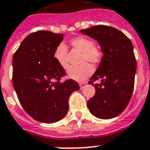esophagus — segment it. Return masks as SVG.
<instances>
[{
    "label": "esophagus",
    "mask_w": 150,
    "mask_h": 150,
    "mask_svg": "<svg viewBox=\"0 0 150 150\" xmlns=\"http://www.w3.org/2000/svg\"><path fill=\"white\" fill-rule=\"evenodd\" d=\"M85 86H86V83H84V82H80V83H79L80 89H82V88H84Z\"/></svg>",
    "instance_id": "34e87169"
}]
</instances>
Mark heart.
Wrapping results in <instances>:
<instances>
[{
    "mask_svg": "<svg viewBox=\"0 0 150 150\" xmlns=\"http://www.w3.org/2000/svg\"><path fill=\"white\" fill-rule=\"evenodd\" d=\"M70 46L75 51L81 53L79 62L82 63L77 67H70L68 69V77L82 82L89 78L93 71V68L87 62L93 65L101 63L103 58V51L99 44L93 43L90 38L86 36H77L70 40ZM68 48L64 43H60L54 53V58L62 68H68Z\"/></svg>",
    "mask_w": 150,
    "mask_h": 150,
    "instance_id": "heart-1",
    "label": "heart"
}]
</instances>
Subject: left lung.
<instances>
[{"label": "left lung", "instance_id": "left-lung-1", "mask_svg": "<svg viewBox=\"0 0 150 150\" xmlns=\"http://www.w3.org/2000/svg\"><path fill=\"white\" fill-rule=\"evenodd\" d=\"M81 33L98 41L103 58L88 84L96 93L87 102L89 111L101 119H110L122 113L132 96L136 60L132 41L118 29L108 25H95ZM101 81L100 84L94 83Z\"/></svg>", "mask_w": 150, "mask_h": 150}]
</instances>
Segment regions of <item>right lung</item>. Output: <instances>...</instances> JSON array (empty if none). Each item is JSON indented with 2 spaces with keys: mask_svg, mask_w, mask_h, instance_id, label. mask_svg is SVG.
Returning <instances> with one entry per match:
<instances>
[{
  "mask_svg": "<svg viewBox=\"0 0 150 150\" xmlns=\"http://www.w3.org/2000/svg\"><path fill=\"white\" fill-rule=\"evenodd\" d=\"M63 34L40 30L27 36L12 59V82L18 99L29 116L43 123H54L65 116L68 99L79 85L66 79L65 71L54 58Z\"/></svg>",
  "mask_w": 150,
  "mask_h": 150,
  "instance_id": "1",
  "label": "right lung"
}]
</instances>
